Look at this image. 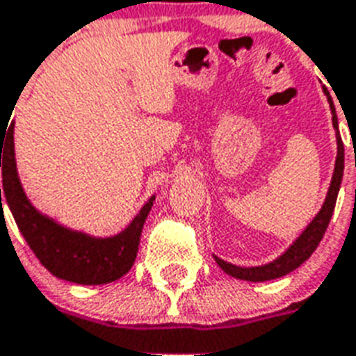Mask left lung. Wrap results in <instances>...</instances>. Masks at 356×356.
Returning <instances> with one entry per match:
<instances>
[{
  "mask_svg": "<svg viewBox=\"0 0 356 356\" xmlns=\"http://www.w3.org/2000/svg\"><path fill=\"white\" fill-rule=\"evenodd\" d=\"M328 105H330V113H332V126L336 131V143H338V154H336V164H334V173L328 192H326V198L321 205V209L315 217L309 220V225L305 226L298 238L294 239L285 252H281L277 259H273L272 262L262 266H236L226 262V260L215 257V262L220 266V270L232 277L243 279V281H252V283H260V281H270V279L283 277L286 273L294 272L298 266H302L305 260L309 259L313 251L317 249V245L321 243V239L325 236L328 222L332 218L334 207H336V200H338L339 186H341V179H343V160H346V152H343V141L339 136V126H338V115H336V107H334L332 96L330 92L326 90V86H323Z\"/></svg>",
  "mask_w": 356,
  "mask_h": 356,
  "instance_id": "8db88e82",
  "label": "left lung"
}]
</instances>
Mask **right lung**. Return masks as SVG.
I'll return each instance as SVG.
<instances>
[{"label": "right lung", "instance_id": "obj_1", "mask_svg": "<svg viewBox=\"0 0 356 356\" xmlns=\"http://www.w3.org/2000/svg\"><path fill=\"white\" fill-rule=\"evenodd\" d=\"M7 126L9 128L5 130L0 128V168L3 183V188H0V207L3 211V196L18 230L22 232L24 239L35 252L39 262L54 277L77 285H105L130 272L138 257L139 238L145 218L154 204V196L147 200V204L124 230L109 238H97L60 225L58 220L39 211L26 196L15 158V120Z\"/></svg>", "mask_w": 356, "mask_h": 356}]
</instances>
